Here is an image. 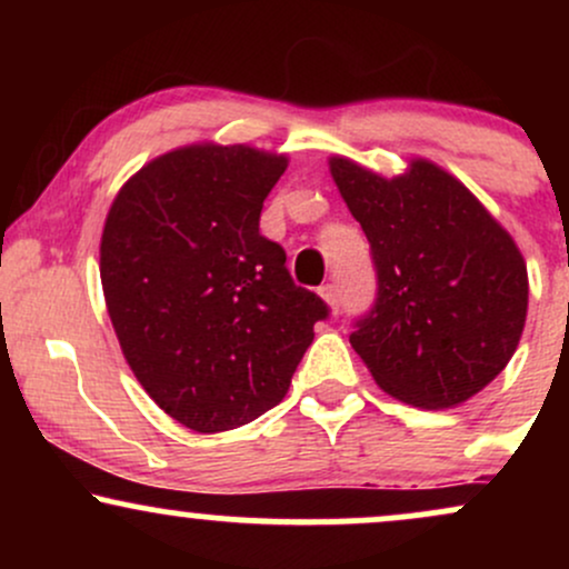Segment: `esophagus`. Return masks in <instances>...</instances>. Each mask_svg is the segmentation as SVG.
Segmentation results:
<instances>
[{
  "label": "esophagus",
  "mask_w": 569,
  "mask_h": 569,
  "mask_svg": "<svg viewBox=\"0 0 569 569\" xmlns=\"http://www.w3.org/2000/svg\"><path fill=\"white\" fill-rule=\"evenodd\" d=\"M318 293H321V297L326 299V302H329V307H331V310H339V289H337V286L335 283H326V286H321V291H318Z\"/></svg>",
  "instance_id": "34e87169"
}]
</instances>
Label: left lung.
Listing matches in <instances>:
<instances>
[{
	"label": "left lung",
	"instance_id": "obj_1",
	"mask_svg": "<svg viewBox=\"0 0 569 569\" xmlns=\"http://www.w3.org/2000/svg\"><path fill=\"white\" fill-rule=\"evenodd\" d=\"M329 166L377 272L375 305L352 323V350L401 401H468L506 369L525 329L530 289L511 234L428 160L396 179L345 158Z\"/></svg>",
	"mask_w": 569,
	"mask_h": 569
}]
</instances>
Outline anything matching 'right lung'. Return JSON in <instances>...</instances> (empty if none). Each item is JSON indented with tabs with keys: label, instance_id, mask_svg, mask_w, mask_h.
Returning <instances> with one entry per match:
<instances>
[{
	"label": "right lung",
	"instance_id": "right-lung-1",
	"mask_svg": "<svg viewBox=\"0 0 569 569\" xmlns=\"http://www.w3.org/2000/svg\"><path fill=\"white\" fill-rule=\"evenodd\" d=\"M283 154L200 143L162 154L120 189L101 234L107 310L154 403L198 433L278 407L329 318L259 232Z\"/></svg>",
	"mask_w": 569,
	"mask_h": 569
}]
</instances>
